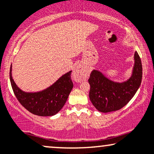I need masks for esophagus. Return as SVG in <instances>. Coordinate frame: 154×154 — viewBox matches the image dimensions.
I'll return each mask as SVG.
<instances>
[{
  "mask_svg": "<svg viewBox=\"0 0 154 154\" xmlns=\"http://www.w3.org/2000/svg\"><path fill=\"white\" fill-rule=\"evenodd\" d=\"M88 73L87 70L82 66H77L73 72V77L77 82H80L87 79Z\"/></svg>",
  "mask_w": 154,
  "mask_h": 154,
  "instance_id": "obj_1",
  "label": "esophagus"
}]
</instances>
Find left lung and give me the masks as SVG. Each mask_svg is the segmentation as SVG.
Returning <instances> with one entry per match:
<instances>
[{"instance_id":"left-lung-1","label":"left lung","mask_w":154,"mask_h":154,"mask_svg":"<svg viewBox=\"0 0 154 154\" xmlns=\"http://www.w3.org/2000/svg\"><path fill=\"white\" fill-rule=\"evenodd\" d=\"M142 80V64L137 51L134 54L132 75L123 82H114L99 70L93 69L88 82L90 101L98 111L109 112L118 110L128 104L139 88Z\"/></svg>"}]
</instances>
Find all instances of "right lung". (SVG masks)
<instances>
[{
    "label": "right lung",
    "instance_id": "1",
    "mask_svg": "<svg viewBox=\"0 0 154 154\" xmlns=\"http://www.w3.org/2000/svg\"><path fill=\"white\" fill-rule=\"evenodd\" d=\"M11 72L12 64L10 69V80L16 98L27 110L38 116L56 115L65 104L73 88L72 71H69L45 90L36 92H24L15 83Z\"/></svg>",
    "mask_w": 154,
    "mask_h": 154
}]
</instances>
